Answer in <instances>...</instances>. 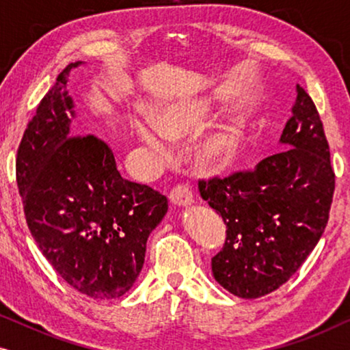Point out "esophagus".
Wrapping results in <instances>:
<instances>
[{
	"label": "esophagus",
	"instance_id": "esophagus-1",
	"mask_svg": "<svg viewBox=\"0 0 350 350\" xmlns=\"http://www.w3.org/2000/svg\"><path fill=\"white\" fill-rule=\"evenodd\" d=\"M170 202L178 205V207H188L194 202V196L191 193V189L185 185L175 186L174 189L170 191Z\"/></svg>",
	"mask_w": 350,
	"mask_h": 350
}]
</instances>
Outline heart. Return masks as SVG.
I'll use <instances>...</instances> for the list:
<instances>
[{
  "mask_svg": "<svg viewBox=\"0 0 350 350\" xmlns=\"http://www.w3.org/2000/svg\"><path fill=\"white\" fill-rule=\"evenodd\" d=\"M215 109V98L210 95H191L156 108L154 116L133 122L137 135L164 156L170 142H176L199 131L208 121ZM243 137V119L228 116L213 124L196 138L193 157L202 170H218L232 164L239 154Z\"/></svg>",
  "mask_w": 350,
  "mask_h": 350,
  "instance_id": "heart-1",
  "label": "heart"
}]
</instances>
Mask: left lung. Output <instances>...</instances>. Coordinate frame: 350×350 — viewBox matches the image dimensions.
I'll return each mask as SVG.
<instances>
[{"label":"left lung","instance_id":"left-lung-1","mask_svg":"<svg viewBox=\"0 0 350 350\" xmlns=\"http://www.w3.org/2000/svg\"><path fill=\"white\" fill-rule=\"evenodd\" d=\"M284 150L252 172L199 181V191L226 224L212 258L215 280L239 298H261L285 284L314 250L328 223L334 193L329 148L317 108L296 85Z\"/></svg>","mask_w":350,"mask_h":350}]
</instances>
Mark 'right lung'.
<instances>
[{
    "instance_id": "1",
    "label": "right lung",
    "mask_w": 350,
    "mask_h": 350,
    "mask_svg": "<svg viewBox=\"0 0 350 350\" xmlns=\"http://www.w3.org/2000/svg\"><path fill=\"white\" fill-rule=\"evenodd\" d=\"M70 64L41 100L17 151L16 174L27 224L66 284L89 298L113 299L135 284L146 241L167 213V198L124 180L113 151L76 135Z\"/></svg>"
}]
</instances>
